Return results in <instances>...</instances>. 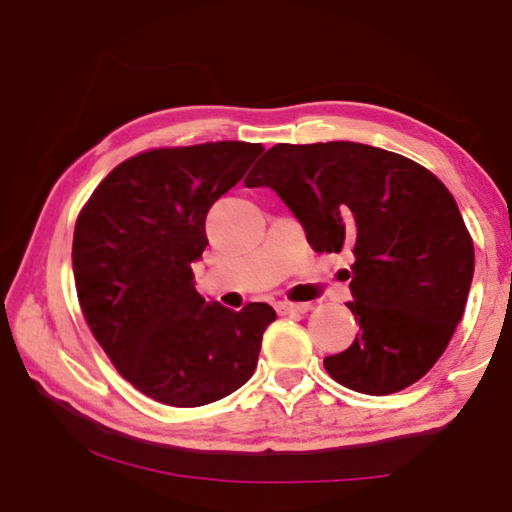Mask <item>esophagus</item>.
<instances>
[{
    "mask_svg": "<svg viewBox=\"0 0 512 512\" xmlns=\"http://www.w3.org/2000/svg\"><path fill=\"white\" fill-rule=\"evenodd\" d=\"M310 310H312L310 303H292V301H279L277 303L279 314H306Z\"/></svg>",
    "mask_w": 512,
    "mask_h": 512,
    "instance_id": "1",
    "label": "esophagus"
}]
</instances>
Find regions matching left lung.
I'll use <instances>...</instances> for the list:
<instances>
[{
  "mask_svg": "<svg viewBox=\"0 0 512 512\" xmlns=\"http://www.w3.org/2000/svg\"><path fill=\"white\" fill-rule=\"evenodd\" d=\"M270 187L317 253L352 250L361 325L328 374L369 396L416 383L436 365L464 314L475 253L449 189L405 156L361 143L270 147L244 180Z\"/></svg>",
  "mask_w": 512,
  "mask_h": 512,
  "instance_id": "obj_1",
  "label": "left lung"
}]
</instances>
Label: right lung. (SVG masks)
<instances>
[{"label": "right lung", "instance_id": "1", "mask_svg": "<svg viewBox=\"0 0 512 512\" xmlns=\"http://www.w3.org/2000/svg\"><path fill=\"white\" fill-rule=\"evenodd\" d=\"M262 151L239 140L145 151L112 169L76 220L83 317L121 376L165 405L233 394L277 319L268 303L235 312L206 301L191 270L209 244L206 213Z\"/></svg>", "mask_w": 512, "mask_h": 512}]
</instances>
